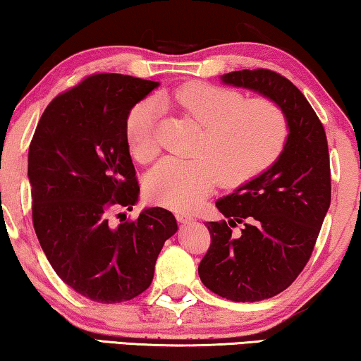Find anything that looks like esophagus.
Returning <instances> with one entry per match:
<instances>
[{
  "mask_svg": "<svg viewBox=\"0 0 361 361\" xmlns=\"http://www.w3.org/2000/svg\"><path fill=\"white\" fill-rule=\"evenodd\" d=\"M176 218H177V221H179V223H182V224L192 223V221H193L192 214H188V213H177Z\"/></svg>",
  "mask_w": 361,
  "mask_h": 361,
  "instance_id": "obj_1",
  "label": "esophagus"
}]
</instances>
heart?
Returning a JSON list of instances; mask_svg holds the SVG:
<instances>
[{
  "label": "heart",
  "instance_id": "1",
  "mask_svg": "<svg viewBox=\"0 0 361 361\" xmlns=\"http://www.w3.org/2000/svg\"><path fill=\"white\" fill-rule=\"evenodd\" d=\"M179 109L202 132L192 159H163L147 177V190L164 207L192 209L213 190L218 179L238 187L269 169L284 153L289 119L279 104L266 97L247 98L232 88L208 82H187L161 98ZM157 113L138 103L126 118V142L138 163H149L158 153Z\"/></svg>",
  "mask_w": 361,
  "mask_h": 361
}]
</instances>
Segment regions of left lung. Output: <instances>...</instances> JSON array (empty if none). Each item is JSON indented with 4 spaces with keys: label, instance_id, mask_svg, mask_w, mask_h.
Returning a JSON list of instances; mask_svg holds the SVG:
<instances>
[{
    "label": "left lung",
    "instance_id": "left-lung-1",
    "mask_svg": "<svg viewBox=\"0 0 361 361\" xmlns=\"http://www.w3.org/2000/svg\"><path fill=\"white\" fill-rule=\"evenodd\" d=\"M223 82L263 93L284 109V153L257 179L216 202L226 219L208 223L212 243L200 279L232 302H259L286 290L307 266L331 204L324 127L303 93L269 69H243ZM243 224L240 233L231 231Z\"/></svg>",
    "mask_w": 361,
    "mask_h": 361
}]
</instances>
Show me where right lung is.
<instances>
[{"mask_svg":"<svg viewBox=\"0 0 361 361\" xmlns=\"http://www.w3.org/2000/svg\"><path fill=\"white\" fill-rule=\"evenodd\" d=\"M158 82L95 72L59 93L29 148L32 221L49 264L71 289L99 303L145 292L174 214L149 208L116 227L109 212L134 207L140 185L126 118Z\"/></svg>","mask_w":361,"mask_h":361,"instance_id":"right-lung-1","label":"right lung"}]
</instances>
